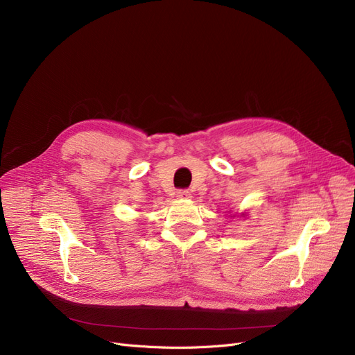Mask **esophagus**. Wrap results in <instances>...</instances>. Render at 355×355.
Listing matches in <instances>:
<instances>
[{"mask_svg": "<svg viewBox=\"0 0 355 355\" xmlns=\"http://www.w3.org/2000/svg\"><path fill=\"white\" fill-rule=\"evenodd\" d=\"M178 200H189L191 198V192L189 191H178Z\"/></svg>", "mask_w": 355, "mask_h": 355, "instance_id": "obj_1", "label": "esophagus"}]
</instances>
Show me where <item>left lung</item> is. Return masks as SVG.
<instances>
[{"label": "left lung", "mask_w": 355, "mask_h": 355, "mask_svg": "<svg viewBox=\"0 0 355 355\" xmlns=\"http://www.w3.org/2000/svg\"><path fill=\"white\" fill-rule=\"evenodd\" d=\"M239 216H240V217H246L248 214H246V212H240V214H239ZM239 216H237V217H239ZM233 217H236V214H234Z\"/></svg>", "instance_id": "left-lung-1"}]
</instances>
